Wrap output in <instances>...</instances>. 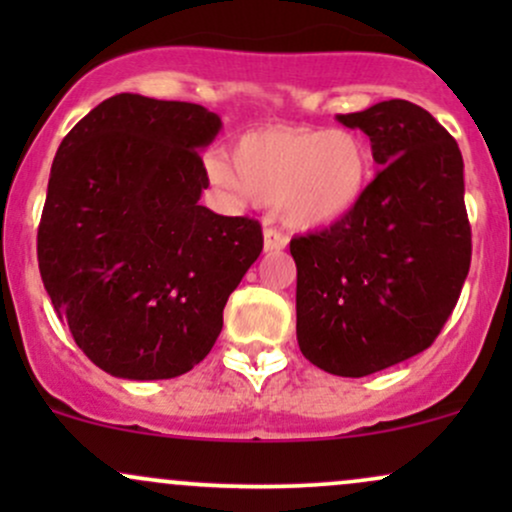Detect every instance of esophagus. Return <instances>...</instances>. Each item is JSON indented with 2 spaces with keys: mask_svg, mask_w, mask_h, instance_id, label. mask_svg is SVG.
<instances>
[{
  "mask_svg": "<svg viewBox=\"0 0 512 512\" xmlns=\"http://www.w3.org/2000/svg\"><path fill=\"white\" fill-rule=\"evenodd\" d=\"M286 243H289V238L284 233L276 231V228H264V252L284 250Z\"/></svg>",
  "mask_w": 512,
  "mask_h": 512,
  "instance_id": "1",
  "label": "esophagus"
}]
</instances>
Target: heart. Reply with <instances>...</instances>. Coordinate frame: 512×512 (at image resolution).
Instances as JSON below:
<instances>
[{"label":"heart","instance_id":"1","mask_svg":"<svg viewBox=\"0 0 512 512\" xmlns=\"http://www.w3.org/2000/svg\"><path fill=\"white\" fill-rule=\"evenodd\" d=\"M219 185L279 209L291 231L342 226L366 202L375 178L368 139L346 127L272 125L250 129L231 149V166L209 163Z\"/></svg>","mask_w":512,"mask_h":512}]
</instances>
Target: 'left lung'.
I'll return each instance as SVG.
<instances>
[{
  "mask_svg": "<svg viewBox=\"0 0 512 512\" xmlns=\"http://www.w3.org/2000/svg\"><path fill=\"white\" fill-rule=\"evenodd\" d=\"M368 134L378 166L363 207L342 226L291 240L303 356L363 378L428 349L472 262L460 146L428 110L383 101L337 115Z\"/></svg>",
  "mask_w": 512,
  "mask_h": 512,
  "instance_id": "1",
  "label": "left lung"
}]
</instances>
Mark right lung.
Masks as SVG:
<instances>
[{
	"label": "right lung",
	"instance_id": "add662e5",
	"mask_svg": "<svg viewBox=\"0 0 512 512\" xmlns=\"http://www.w3.org/2000/svg\"><path fill=\"white\" fill-rule=\"evenodd\" d=\"M221 117L117 93L62 139L38 267L76 346L115 378L163 380L209 354L223 308L262 252V226L202 207L199 149Z\"/></svg>",
	"mask_w": 512,
	"mask_h": 512
}]
</instances>
